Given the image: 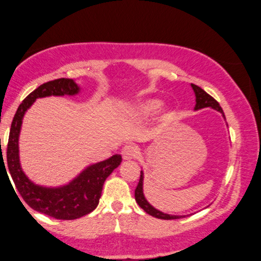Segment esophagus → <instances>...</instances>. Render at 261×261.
<instances>
[{"mask_svg": "<svg viewBox=\"0 0 261 261\" xmlns=\"http://www.w3.org/2000/svg\"><path fill=\"white\" fill-rule=\"evenodd\" d=\"M121 155L123 160H133L138 155V149L132 144H127V146L122 147Z\"/></svg>", "mask_w": 261, "mask_h": 261, "instance_id": "34e87169", "label": "esophagus"}]
</instances>
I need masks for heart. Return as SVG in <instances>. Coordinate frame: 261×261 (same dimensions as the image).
<instances>
[{"label":"heart","mask_w":261,"mask_h":261,"mask_svg":"<svg viewBox=\"0 0 261 261\" xmlns=\"http://www.w3.org/2000/svg\"><path fill=\"white\" fill-rule=\"evenodd\" d=\"M162 101L160 99H147L139 102L133 109V114L138 118L151 117L160 111Z\"/></svg>","instance_id":"b5f03b06"}]
</instances>
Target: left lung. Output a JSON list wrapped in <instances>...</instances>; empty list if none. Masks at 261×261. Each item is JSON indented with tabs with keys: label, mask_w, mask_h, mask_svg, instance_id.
I'll use <instances>...</instances> for the list:
<instances>
[{
	"label": "left lung",
	"mask_w": 261,
	"mask_h": 261,
	"mask_svg": "<svg viewBox=\"0 0 261 261\" xmlns=\"http://www.w3.org/2000/svg\"><path fill=\"white\" fill-rule=\"evenodd\" d=\"M191 85H192V89H193V91L195 93L196 104H195L194 110L198 111V110H201V109H204V108L214 109L216 111H219L220 113H222V115H223V118L225 120L223 110L221 109L219 102H217L212 96H209L206 91L202 90L201 88L198 87V85H195V84H191ZM143 178H144L143 177V171H141L140 180H139L138 186H136V189H135V200H136V202H138L139 206L142 208L144 212L148 213L149 215H151L153 217H157V219H162V220H177V219H182V217H185V215L165 214V213L159 211V209H156L155 207H152L151 204L147 201L146 196H144V193H143Z\"/></svg>",
	"instance_id": "obj_1"
}]
</instances>
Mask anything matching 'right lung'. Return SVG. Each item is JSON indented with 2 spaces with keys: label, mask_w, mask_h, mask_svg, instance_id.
<instances>
[{
  "label": "right lung",
  "mask_w": 261,
  "mask_h": 261,
  "mask_svg": "<svg viewBox=\"0 0 261 261\" xmlns=\"http://www.w3.org/2000/svg\"><path fill=\"white\" fill-rule=\"evenodd\" d=\"M80 91L81 88L79 84L70 79H58L38 87L25 98L17 109L11 123L9 141H8L7 168L9 169V173L18 193L34 211L58 220H76L96 209L99 202L104 181L113 172V170L120 165L122 161L121 155H113L109 160L89 165L67 185L59 187L37 185L24 173L19 162L18 140L25 112L31 108L38 98L75 96ZM1 166H4L6 169L3 155Z\"/></svg>",
  "instance_id": "1"
}]
</instances>
